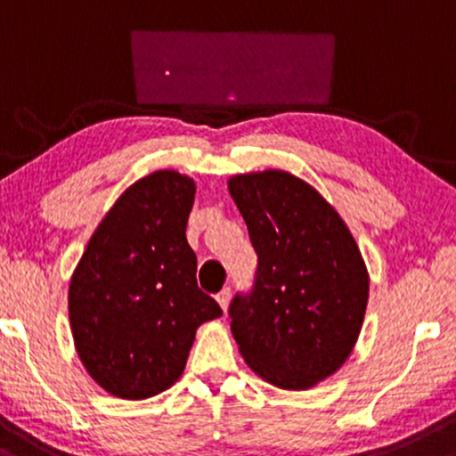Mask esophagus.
Returning a JSON list of instances; mask_svg holds the SVG:
<instances>
[{"label":"esophagus","mask_w":456,"mask_h":456,"mask_svg":"<svg viewBox=\"0 0 456 456\" xmlns=\"http://www.w3.org/2000/svg\"><path fill=\"white\" fill-rule=\"evenodd\" d=\"M217 304L222 305L224 312L228 310V304H230V289H224L222 293H217Z\"/></svg>","instance_id":"1"}]
</instances>
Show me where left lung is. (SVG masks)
Listing matches in <instances>:
<instances>
[{
  "instance_id": "left-lung-1",
  "label": "left lung",
  "mask_w": 456,
  "mask_h": 456,
  "mask_svg": "<svg viewBox=\"0 0 456 456\" xmlns=\"http://www.w3.org/2000/svg\"><path fill=\"white\" fill-rule=\"evenodd\" d=\"M228 191L258 256L230 330L256 375L308 390L345 364L368 304V271L336 208L284 170L237 174Z\"/></svg>"
}]
</instances>
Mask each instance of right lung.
<instances>
[{
    "instance_id": "1",
    "label": "right lung",
    "mask_w": 456,
    "mask_h": 456,
    "mask_svg": "<svg viewBox=\"0 0 456 456\" xmlns=\"http://www.w3.org/2000/svg\"><path fill=\"white\" fill-rule=\"evenodd\" d=\"M193 178L159 170L118 198L90 237L69 286L81 364L103 390L142 401L178 381L196 330L222 316L198 289L185 228Z\"/></svg>"
}]
</instances>
